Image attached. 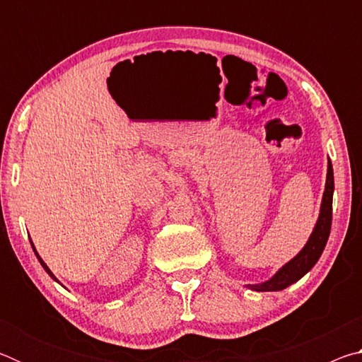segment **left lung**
I'll return each instance as SVG.
<instances>
[{
    "mask_svg": "<svg viewBox=\"0 0 362 362\" xmlns=\"http://www.w3.org/2000/svg\"><path fill=\"white\" fill-rule=\"evenodd\" d=\"M332 196H334V169L330 159L327 161V175H326V187H324L322 201L320 216H317L316 225L308 241L303 246V249L289 260L286 265L281 267L276 273L273 274L268 281H263L259 284H247L250 291L257 292H276L283 291L291 284L297 283L300 278H303L311 268L316 265L320 260L324 247H326L330 225H332Z\"/></svg>",
    "mask_w": 362,
    "mask_h": 362,
    "instance_id": "8db88e82",
    "label": "left lung"
}]
</instances>
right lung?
<instances>
[{"instance_id": "right-lung-1", "label": "right lung", "mask_w": 362, "mask_h": 362, "mask_svg": "<svg viewBox=\"0 0 362 362\" xmlns=\"http://www.w3.org/2000/svg\"><path fill=\"white\" fill-rule=\"evenodd\" d=\"M32 247H33V250H35V254H36V257H38V260H40V263H41V267L46 269V273L49 274V276H51V278H52L54 281H57V283H59V279H57L56 276H54V273L51 272V269H49V267L46 265V263H45V260H42V259H41V257H40V254H38V252H36V249H35V246H33V243H32Z\"/></svg>"}]
</instances>
